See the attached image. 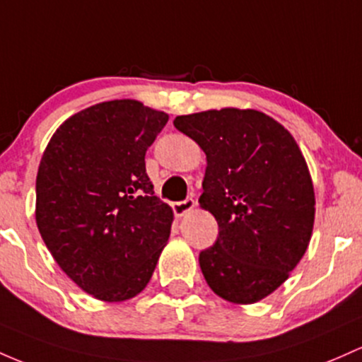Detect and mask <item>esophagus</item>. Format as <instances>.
Wrapping results in <instances>:
<instances>
[{
	"label": "esophagus",
	"instance_id": "obj_1",
	"mask_svg": "<svg viewBox=\"0 0 362 362\" xmlns=\"http://www.w3.org/2000/svg\"><path fill=\"white\" fill-rule=\"evenodd\" d=\"M194 205H197V202H194L193 198H186V200L182 202L173 203V212L176 217H182V215L188 214L189 210H193Z\"/></svg>",
	"mask_w": 362,
	"mask_h": 362
}]
</instances>
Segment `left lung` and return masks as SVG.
<instances>
[{"label":"left lung","instance_id":"1","mask_svg":"<svg viewBox=\"0 0 362 362\" xmlns=\"http://www.w3.org/2000/svg\"><path fill=\"white\" fill-rule=\"evenodd\" d=\"M174 127L206 156L200 206L218 224L200 269L215 294L235 304L267 298L310 245L315 192L301 150L282 124L255 109L177 116Z\"/></svg>","mask_w":362,"mask_h":362}]
</instances>
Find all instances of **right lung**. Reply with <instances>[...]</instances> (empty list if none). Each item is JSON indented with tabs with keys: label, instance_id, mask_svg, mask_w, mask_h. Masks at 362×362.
Returning a JSON list of instances; mask_svg holds the SVG:
<instances>
[{
	"label": "right lung",
	"instance_id": "1",
	"mask_svg": "<svg viewBox=\"0 0 362 362\" xmlns=\"http://www.w3.org/2000/svg\"><path fill=\"white\" fill-rule=\"evenodd\" d=\"M168 119L132 99L90 105L56 129L40 159L39 233L61 270L100 301L140 294L169 239L173 210L145 169Z\"/></svg>",
	"mask_w": 362,
	"mask_h": 362
}]
</instances>
